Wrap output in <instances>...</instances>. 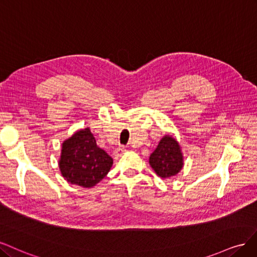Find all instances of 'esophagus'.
<instances>
[{"label": "esophagus", "instance_id": "1", "mask_svg": "<svg viewBox=\"0 0 257 257\" xmlns=\"http://www.w3.org/2000/svg\"><path fill=\"white\" fill-rule=\"evenodd\" d=\"M126 152V148L123 147V146H119V147H117L116 150H115V152H114V155L115 156H117V157H119V156H121L123 153Z\"/></svg>", "mask_w": 257, "mask_h": 257}]
</instances>
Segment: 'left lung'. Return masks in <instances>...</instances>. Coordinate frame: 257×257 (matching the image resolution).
Instances as JSON below:
<instances>
[{
  "instance_id": "8db88e82",
  "label": "left lung",
  "mask_w": 257,
  "mask_h": 257,
  "mask_svg": "<svg viewBox=\"0 0 257 257\" xmlns=\"http://www.w3.org/2000/svg\"><path fill=\"white\" fill-rule=\"evenodd\" d=\"M150 164L161 178H170L178 174L183 169L184 157L176 139L164 136L151 155Z\"/></svg>"
}]
</instances>
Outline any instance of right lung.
<instances>
[{"label":"right lung","instance_id":"obj_1","mask_svg":"<svg viewBox=\"0 0 257 257\" xmlns=\"http://www.w3.org/2000/svg\"><path fill=\"white\" fill-rule=\"evenodd\" d=\"M113 159L96 144L89 128L81 129L62 144L59 162L63 177L72 185L92 188L109 173Z\"/></svg>","mask_w":257,"mask_h":257}]
</instances>
